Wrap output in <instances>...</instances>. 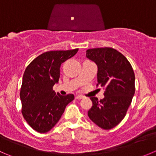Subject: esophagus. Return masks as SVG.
<instances>
[{"mask_svg": "<svg viewBox=\"0 0 156 156\" xmlns=\"http://www.w3.org/2000/svg\"><path fill=\"white\" fill-rule=\"evenodd\" d=\"M83 98H84L83 96H81V95H77L76 97H75V99H77V100H81V99H82Z\"/></svg>", "mask_w": 156, "mask_h": 156, "instance_id": "esophagus-1", "label": "esophagus"}]
</instances>
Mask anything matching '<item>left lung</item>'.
<instances>
[{
    "label": "left lung",
    "mask_w": 156,
    "mask_h": 156,
    "mask_svg": "<svg viewBox=\"0 0 156 156\" xmlns=\"http://www.w3.org/2000/svg\"><path fill=\"white\" fill-rule=\"evenodd\" d=\"M87 58L98 66V84L105 88L104 98L91 97L89 119L105 130L113 129L126 116L135 94V73L127 58L112 48L86 51Z\"/></svg>",
    "instance_id": "left-lung-1"
}]
</instances>
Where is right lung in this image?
<instances>
[{"instance_id":"add662e5","label":"right lung","mask_w":156,"mask_h":156,"mask_svg":"<svg viewBox=\"0 0 156 156\" xmlns=\"http://www.w3.org/2000/svg\"><path fill=\"white\" fill-rule=\"evenodd\" d=\"M78 51L44 52L34 58L24 71L20 91L21 112L29 126L37 132H49L75 98L72 94H56L53 86L60 78L61 65Z\"/></svg>"}]
</instances>
